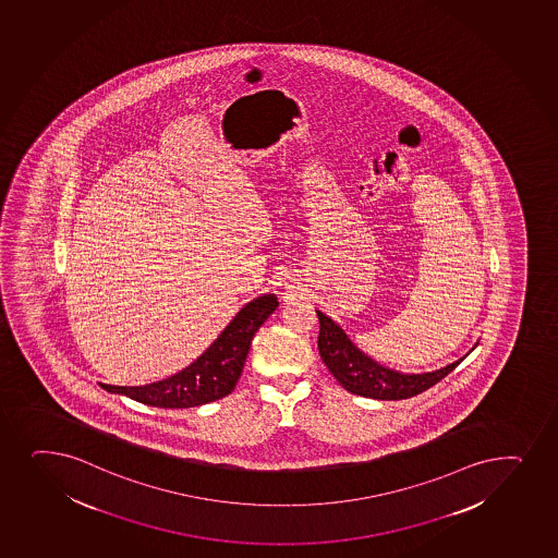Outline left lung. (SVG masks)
Masks as SVG:
<instances>
[{"label":"left lung","mask_w":558,"mask_h":558,"mask_svg":"<svg viewBox=\"0 0 558 558\" xmlns=\"http://www.w3.org/2000/svg\"><path fill=\"white\" fill-rule=\"evenodd\" d=\"M315 312L320 325L319 341H317L320 357L333 378L347 391L354 395L369 397L376 401L410 399L413 395H420L433 388L434 384H438L441 378L449 375L463 360L462 357L430 373H417V375L399 373V371L384 367L365 352L360 351L330 317L320 314L319 310Z\"/></svg>","instance_id":"8db88e82"}]
</instances>
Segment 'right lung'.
Masks as SVG:
<instances>
[{"instance_id": "obj_1", "label": "right lung", "mask_w": 558, "mask_h": 558, "mask_svg": "<svg viewBox=\"0 0 558 558\" xmlns=\"http://www.w3.org/2000/svg\"><path fill=\"white\" fill-rule=\"evenodd\" d=\"M276 307L278 299L272 293L262 294L244 304L219 338L193 364L169 378L146 386H100L109 393L125 395L148 407L193 408L219 401L232 393L243 373L254 333Z\"/></svg>"}]
</instances>
